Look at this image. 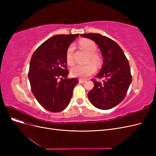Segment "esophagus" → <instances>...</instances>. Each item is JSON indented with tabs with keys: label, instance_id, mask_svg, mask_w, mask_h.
Segmentation results:
<instances>
[{
	"label": "esophagus",
	"instance_id": "34e87169",
	"mask_svg": "<svg viewBox=\"0 0 156 156\" xmlns=\"http://www.w3.org/2000/svg\"><path fill=\"white\" fill-rule=\"evenodd\" d=\"M85 81H86L85 80H84V79H79V83H84Z\"/></svg>",
	"mask_w": 156,
	"mask_h": 156
}]
</instances>
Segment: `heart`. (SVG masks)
I'll return each mask as SVG.
<instances>
[{
    "mask_svg": "<svg viewBox=\"0 0 156 156\" xmlns=\"http://www.w3.org/2000/svg\"><path fill=\"white\" fill-rule=\"evenodd\" d=\"M79 45L81 48L85 51L89 55L87 60V62L94 63L96 65L100 63V57L98 55L96 52L97 47L96 44L90 40L84 39L80 41ZM74 45L71 44L67 49L66 53V58L68 64L72 65L73 64V53L74 51ZM92 63H89L87 65H76L70 70V74L72 77L79 78H87L90 75H92L96 72V66Z\"/></svg>",
    "mask_w": 156,
    "mask_h": 156,
    "instance_id": "b5f03b06",
    "label": "heart"
}]
</instances>
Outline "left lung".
<instances>
[{"mask_svg": "<svg viewBox=\"0 0 156 156\" xmlns=\"http://www.w3.org/2000/svg\"><path fill=\"white\" fill-rule=\"evenodd\" d=\"M96 42L100 49L103 66L96 76L104 78L103 82L94 80V87L88 94L92 104L98 108L108 110L124 100L132 81L129 62L123 50L115 41L98 33L81 34Z\"/></svg>", "mask_w": 156, "mask_h": 156, "instance_id": "1", "label": "left lung"}]
</instances>
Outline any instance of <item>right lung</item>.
Returning <instances> with one entry per match:
<instances>
[{"mask_svg":"<svg viewBox=\"0 0 156 156\" xmlns=\"http://www.w3.org/2000/svg\"><path fill=\"white\" fill-rule=\"evenodd\" d=\"M79 34L51 37L32 56L29 72L32 92L40 104L50 112H60L68 107L79 83L75 78H67L66 58L68 48Z\"/></svg>","mask_w":156,"mask_h":156,"instance_id":"add662e5","label":"right lung"}]
</instances>
